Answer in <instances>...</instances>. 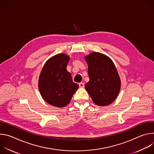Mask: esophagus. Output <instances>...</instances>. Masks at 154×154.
<instances>
[{"label":"esophagus","mask_w":154,"mask_h":154,"mask_svg":"<svg viewBox=\"0 0 154 154\" xmlns=\"http://www.w3.org/2000/svg\"><path fill=\"white\" fill-rule=\"evenodd\" d=\"M79 86L80 87V88H83L84 86H85V83H83V82H80V83H79Z\"/></svg>","instance_id":"1"}]
</instances>
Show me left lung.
I'll return each instance as SVG.
<instances>
[{
	"label": "left lung",
	"instance_id": "obj_1",
	"mask_svg": "<svg viewBox=\"0 0 154 154\" xmlns=\"http://www.w3.org/2000/svg\"><path fill=\"white\" fill-rule=\"evenodd\" d=\"M85 58L90 78L85 85L86 90L96 105H109L116 99L121 89L120 77L114 63L99 52L91 53Z\"/></svg>",
	"mask_w": 154,
	"mask_h": 154
}]
</instances>
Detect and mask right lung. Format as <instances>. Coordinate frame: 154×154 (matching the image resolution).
I'll return each mask as SVG.
<instances>
[{"mask_svg": "<svg viewBox=\"0 0 154 154\" xmlns=\"http://www.w3.org/2000/svg\"><path fill=\"white\" fill-rule=\"evenodd\" d=\"M69 58L64 54L51 57L44 65L39 75L38 88L42 97L57 107L69 104L79 86L73 82L71 74L66 69Z\"/></svg>", "mask_w": 154, "mask_h": 154, "instance_id": "1", "label": "right lung"}]
</instances>
